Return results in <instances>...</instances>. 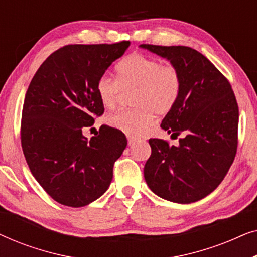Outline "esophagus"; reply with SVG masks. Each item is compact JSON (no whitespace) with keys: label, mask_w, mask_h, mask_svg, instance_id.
Here are the masks:
<instances>
[{"label":"esophagus","mask_w":257,"mask_h":257,"mask_svg":"<svg viewBox=\"0 0 257 257\" xmlns=\"http://www.w3.org/2000/svg\"><path fill=\"white\" fill-rule=\"evenodd\" d=\"M136 138H133V137H127V142H128V145H133V144L136 143Z\"/></svg>","instance_id":"obj_1"}]
</instances>
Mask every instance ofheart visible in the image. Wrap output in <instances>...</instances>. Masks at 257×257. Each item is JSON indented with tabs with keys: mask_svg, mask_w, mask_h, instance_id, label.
Segmentation results:
<instances>
[{
	"mask_svg": "<svg viewBox=\"0 0 257 257\" xmlns=\"http://www.w3.org/2000/svg\"><path fill=\"white\" fill-rule=\"evenodd\" d=\"M135 90V108L114 112L107 124L130 137L145 133L153 122V114H166L175 106L181 92V76L172 64L142 54H133L119 63L117 80L104 75L98 79L96 91L105 108L115 107L122 91Z\"/></svg>",
	"mask_w": 257,
	"mask_h": 257,
	"instance_id": "obj_1",
	"label": "heart"
}]
</instances>
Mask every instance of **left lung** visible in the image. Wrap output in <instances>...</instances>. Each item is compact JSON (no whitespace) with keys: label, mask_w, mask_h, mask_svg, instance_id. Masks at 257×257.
Instances as JSON below:
<instances>
[{"label":"left lung","mask_w":257,"mask_h":257,"mask_svg":"<svg viewBox=\"0 0 257 257\" xmlns=\"http://www.w3.org/2000/svg\"><path fill=\"white\" fill-rule=\"evenodd\" d=\"M168 59L181 76V92L161 128L182 135L178 146L150 139L146 184L168 201L191 203L210 194L226 177L237 150L238 106L229 82L208 58L189 47L142 44Z\"/></svg>","instance_id":"left-lung-1"}]
</instances>
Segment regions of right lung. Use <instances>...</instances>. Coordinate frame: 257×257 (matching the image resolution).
<instances>
[{"label":"right lung","instance_id":"obj_1","mask_svg":"<svg viewBox=\"0 0 257 257\" xmlns=\"http://www.w3.org/2000/svg\"><path fill=\"white\" fill-rule=\"evenodd\" d=\"M128 45H65L42 63L28 87L22 150L35 179L61 205L77 208L100 198L127 145L124 133L110 126H101L90 140L83 128L104 113L97 82Z\"/></svg>","mask_w":257,"mask_h":257}]
</instances>
